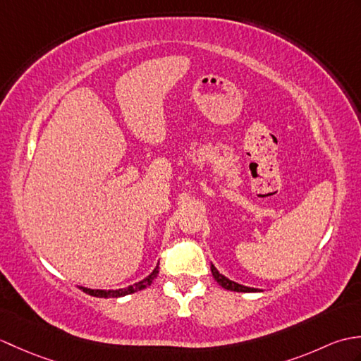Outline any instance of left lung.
Here are the masks:
<instances>
[{"mask_svg": "<svg viewBox=\"0 0 361 361\" xmlns=\"http://www.w3.org/2000/svg\"><path fill=\"white\" fill-rule=\"evenodd\" d=\"M211 271H212V276L214 279H216L221 287L226 288V290H231V291H243V293H248V291H257V288H251V287H245V286H240V283H237L234 281H229L228 278H225L224 274H220L217 271V268L214 267L211 264Z\"/></svg>", "mask_w": 361, "mask_h": 361, "instance_id": "left-lung-1", "label": "left lung"}]
</instances>
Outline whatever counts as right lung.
I'll use <instances>...</instances> for the list:
<instances>
[{"label": "right lung", "mask_w": 361, "mask_h": 361, "mask_svg": "<svg viewBox=\"0 0 361 361\" xmlns=\"http://www.w3.org/2000/svg\"><path fill=\"white\" fill-rule=\"evenodd\" d=\"M157 276H158V267L152 271V274L147 276V278L140 281L137 283H133V286H130L127 288H119V290H91V288L80 287V290L85 291V293L91 295V296H97V298H119V296H126V295H130V293H135V291H140V290H142L145 287H149L150 283L155 281Z\"/></svg>", "instance_id": "1"}]
</instances>
